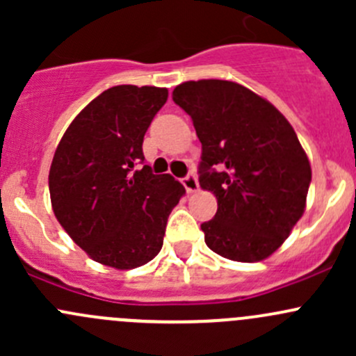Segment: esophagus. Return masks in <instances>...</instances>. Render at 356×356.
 <instances>
[{
	"label": "esophagus",
	"instance_id": "34e87169",
	"mask_svg": "<svg viewBox=\"0 0 356 356\" xmlns=\"http://www.w3.org/2000/svg\"><path fill=\"white\" fill-rule=\"evenodd\" d=\"M182 184H184L186 191L188 193H196L200 189L198 179H196L195 174H188L184 179H182Z\"/></svg>",
	"mask_w": 356,
	"mask_h": 356
}]
</instances>
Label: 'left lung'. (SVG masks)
Returning <instances> with one entry per match:
<instances>
[{
  "label": "left lung",
  "mask_w": 356,
  "mask_h": 356,
  "mask_svg": "<svg viewBox=\"0 0 356 356\" xmlns=\"http://www.w3.org/2000/svg\"><path fill=\"white\" fill-rule=\"evenodd\" d=\"M174 102L191 117L201 143L200 186L217 198L201 224L204 243L234 261L270 257L303 215L312 168L288 118L232 81L179 84Z\"/></svg>",
  "instance_id": "obj_1"
}]
</instances>
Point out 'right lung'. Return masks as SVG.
I'll use <instances>...</instances> for the list:
<instances>
[{"label":"right lung","mask_w":356,"mask_h":356,"mask_svg":"<svg viewBox=\"0 0 356 356\" xmlns=\"http://www.w3.org/2000/svg\"><path fill=\"white\" fill-rule=\"evenodd\" d=\"M168 91L115 86L72 120L49 168L56 220L89 258L129 270L160 253L172 208L186 193L145 163L143 139Z\"/></svg>","instance_id":"right-lung-1"}]
</instances>
